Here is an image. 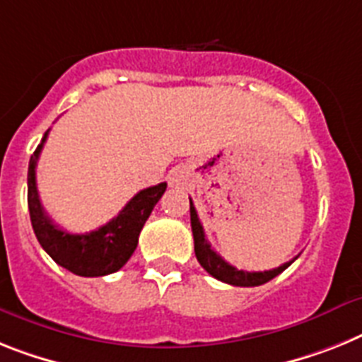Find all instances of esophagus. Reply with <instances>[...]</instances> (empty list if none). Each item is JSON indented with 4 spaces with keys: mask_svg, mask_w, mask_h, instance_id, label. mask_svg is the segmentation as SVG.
<instances>
[{
    "mask_svg": "<svg viewBox=\"0 0 362 362\" xmlns=\"http://www.w3.org/2000/svg\"><path fill=\"white\" fill-rule=\"evenodd\" d=\"M169 182H171V186H184L186 184V171L184 169H175L169 176Z\"/></svg>",
    "mask_w": 362,
    "mask_h": 362,
    "instance_id": "esophagus-1",
    "label": "esophagus"
}]
</instances>
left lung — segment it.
<instances>
[{"label":"left lung","instance_id":"obj_1","mask_svg":"<svg viewBox=\"0 0 362 362\" xmlns=\"http://www.w3.org/2000/svg\"><path fill=\"white\" fill-rule=\"evenodd\" d=\"M189 214H191V230H193V239H195V256L199 259V263L202 265V269L211 274L214 278H217L218 281H224V284L235 285V287H257V285H263L267 281H270L272 278H276L278 274H281L287 267L293 263L294 259L287 261L284 265H279L278 269L272 270H263V272H247V270H239L233 265H230L228 261H224L223 257L218 256L217 252L211 248V245L208 243L204 235V228L200 224L199 215H197V209L193 206L189 199Z\"/></svg>","mask_w":362,"mask_h":362}]
</instances>
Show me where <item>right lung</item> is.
<instances>
[{"instance_id": "obj_1", "label": "right lung", "mask_w": 362, "mask_h": 362, "mask_svg": "<svg viewBox=\"0 0 362 362\" xmlns=\"http://www.w3.org/2000/svg\"><path fill=\"white\" fill-rule=\"evenodd\" d=\"M49 132V130H47ZM47 132L29 160L27 173V204L35 235L47 254L66 270L84 278L112 274L130 259L138 247V238L156 202L165 193L167 184L147 187L136 193L129 204L105 226L88 233H69L59 228L42 208L36 189V162L44 148Z\"/></svg>"}]
</instances>
